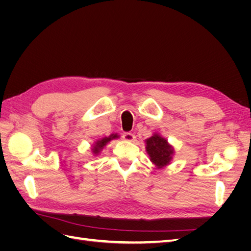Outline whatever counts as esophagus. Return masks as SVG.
Wrapping results in <instances>:
<instances>
[{
  "label": "esophagus",
  "instance_id": "34e87169",
  "mask_svg": "<svg viewBox=\"0 0 251 251\" xmlns=\"http://www.w3.org/2000/svg\"><path fill=\"white\" fill-rule=\"evenodd\" d=\"M123 138L126 140V141H130V142H133L135 140V135L132 134V133H125L123 135Z\"/></svg>",
  "mask_w": 251,
  "mask_h": 251
}]
</instances>
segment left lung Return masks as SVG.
<instances>
[{"instance_id": "1", "label": "left lung", "mask_w": 251, "mask_h": 251, "mask_svg": "<svg viewBox=\"0 0 251 251\" xmlns=\"http://www.w3.org/2000/svg\"><path fill=\"white\" fill-rule=\"evenodd\" d=\"M146 150L151 161L158 170L171 164L175 155L174 147L160 134L154 133L153 136L146 139Z\"/></svg>"}]
</instances>
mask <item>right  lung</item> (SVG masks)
Listing matches in <instances>:
<instances>
[{"label": "right lung", "instance_id": "obj_1", "mask_svg": "<svg viewBox=\"0 0 251 251\" xmlns=\"http://www.w3.org/2000/svg\"><path fill=\"white\" fill-rule=\"evenodd\" d=\"M119 138V136L117 134H111L110 136H108V137H103V138H100V139H97L94 143L92 148H91V151H92V153L94 156H97L100 154V151L103 150V148L107 146V144L113 140V139H117Z\"/></svg>", "mask_w": 251, "mask_h": 251}]
</instances>
